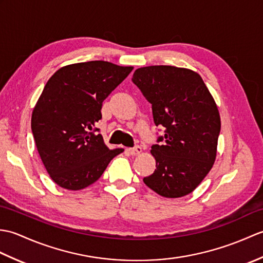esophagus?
<instances>
[{
	"label": "esophagus",
	"mask_w": 263,
	"mask_h": 263,
	"mask_svg": "<svg viewBox=\"0 0 263 263\" xmlns=\"http://www.w3.org/2000/svg\"><path fill=\"white\" fill-rule=\"evenodd\" d=\"M141 152H142V148H141L140 146H137V147H135V148H130V149H127V153L130 154V155H132V156L140 155V154H141Z\"/></svg>",
	"instance_id": "34e87169"
}]
</instances>
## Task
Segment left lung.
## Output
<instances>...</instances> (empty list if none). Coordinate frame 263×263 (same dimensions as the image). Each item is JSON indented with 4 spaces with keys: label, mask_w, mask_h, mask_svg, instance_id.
<instances>
[{
    "label": "left lung",
    "mask_w": 263,
    "mask_h": 263,
    "mask_svg": "<svg viewBox=\"0 0 263 263\" xmlns=\"http://www.w3.org/2000/svg\"><path fill=\"white\" fill-rule=\"evenodd\" d=\"M132 81L153 105L155 124L165 135L152 147L156 170L144 184L165 198L194 191L217 156L220 116L202 78L172 65L137 69Z\"/></svg>",
    "instance_id": "obj_1"
}]
</instances>
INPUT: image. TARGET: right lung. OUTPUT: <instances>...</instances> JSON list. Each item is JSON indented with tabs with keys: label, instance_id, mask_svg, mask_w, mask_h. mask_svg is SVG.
Wrapping results in <instances>:
<instances>
[{
	"label": "right lung",
	"instance_id": "obj_1",
	"mask_svg": "<svg viewBox=\"0 0 263 263\" xmlns=\"http://www.w3.org/2000/svg\"><path fill=\"white\" fill-rule=\"evenodd\" d=\"M132 66L106 61L65 65L49 78L32 110L31 131L38 154L59 186L78 191L96 182L124 149H109L96 123L108 95Z\"/></svg>",
	"mask_w": 263,
	"mask_h": 263
}]
</instances>
